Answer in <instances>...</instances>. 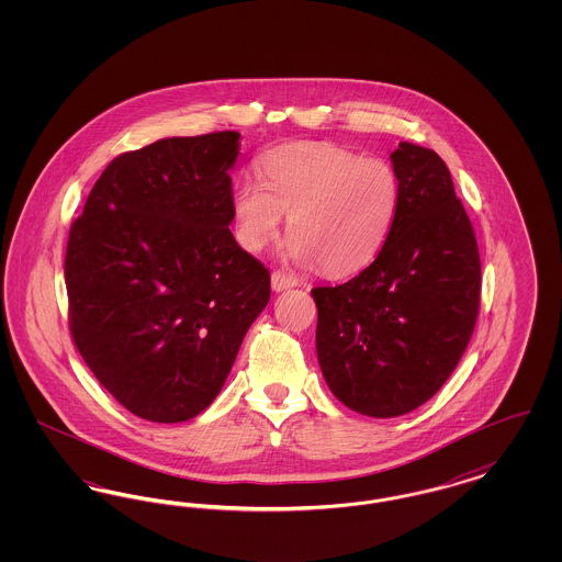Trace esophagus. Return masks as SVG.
<instances>
[{
  "mask_svg": "<svg viewBox=\"0 0 562 562\" xmlns=\"http://www.w3.org/2000/svg\"><path fill=\"white\" fill-rule=\"evenodd\" d=\"M299 284V280L291 276V273H286V271H282V269H273L271 271V289L276 291V293H280V291H286V289H293Z\"/></svg>",
  "mask_w": 562,
  "mask_h": 562,
  "instance_id": "1",
  "label": "esophagus"
}]
</instances>
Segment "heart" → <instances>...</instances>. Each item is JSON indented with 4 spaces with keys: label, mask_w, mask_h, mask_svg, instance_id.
I'll use <instances>...</instances> for the list:
<instances>
[{
    "label": "heart",
    "mask_w": 562,
    "mask_h": 562,
    "mask_svg": "<svg viewBox=\"0 0 562 562\" xmlns=\"http://www.w3.org/2000/svg\"><path fill=\"white\" fill-rule=\"evenodd\" d=\"M259 168L261 183L246 179L232 195L241 248L261 250L289 213V255L299 263L348 276L379 255L401 206L390 161L335 143H296L268 151Z\"/></svg>",
    "instance_id": "1"
}]
</instances>
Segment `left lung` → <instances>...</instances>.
I'll return each mask as SVG.
<instances>
[{
  "instance_id": "8db88e82",
  "label": "left lung",
  "mask_w": 562,
  "mask_h": 562,
  "mask_svg": "<svg viewBox=\"0 0 562 562\" xmlns=\"http://www.w3.org/2000/svg\"><path fill=\"white\" fill-rule=\"evenodd\" d=\"M401 206L376 259L318 286L316 349L330 392L356 413L398 417L451 376L481 307V255L442 158L402 140Z\"/></svg>"
}]
</instances>
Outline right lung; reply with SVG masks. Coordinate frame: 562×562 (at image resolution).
Instances as JSON below:
<instances>
[{
  "mask_svg": "<svg viewBox=\"0 0 562 562\" xmlns=\"http://www.w3.org/2000/svg\"><path fill=\"white\" fill-rule=\"evenodd\" d=\"M238 138L172 136L117 156L69 229L74 344L140 419L200 415L268 305V269L229 232Z\"/></svg>",
  "mask_w": 562,
  "mask_h": 562,
  "instance_id": "obj_1",
  "label": "right lung"
}]
</instances>
